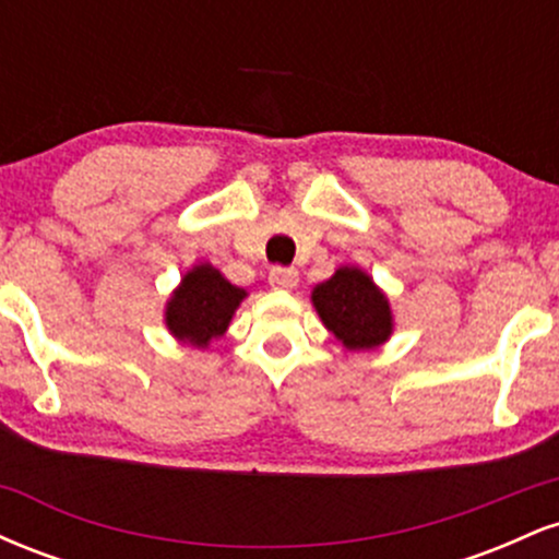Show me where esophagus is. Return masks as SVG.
I'll return each instance as SVG.
<instances>
[{
	"mask_svg": "<svg viewBox=\"0 0 559 559\" xmlns=\"http://www.w3.org/2000/svg\"><path fill=\"white\" fill-rule=\"evenodd\" d=\"M267 281H271L273 288H294L299 284V273L294 267H273Z\"/></svg>",
	"mask_w": 559,
	"mask_h": 559,
	"instance_id": "1",
	"label": "esophagus"
}]
</instances>
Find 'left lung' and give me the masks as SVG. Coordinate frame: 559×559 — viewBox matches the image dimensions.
Listing matches in <instances>:
<instances>
[{
    "label": "left lung",
    "instance_id": "8db88e82",
    "mask_svg": "<svg viewBox=\"0 0 559 559\" xmlns=\"http://www.w3.org/2000/svg\"><path fill=\"white\" fill-rule=\"evenodd\" d=\"M312 305L346 349H373L389 338V301L357 267H338L333 278L316 286Z\"/></svg>",
    "mask_w": 559,
    "mask_h": 559
}]
</instances>
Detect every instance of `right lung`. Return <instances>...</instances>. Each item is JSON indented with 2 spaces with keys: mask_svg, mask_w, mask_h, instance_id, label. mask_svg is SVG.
Wrapping results in <instances>:
<instances>
[{
  "mask_svg": "<svg viewBox=\"0 0 559 559\" xmlns=\"http://www.w3.org/2000/svg\"><path fill=\"white\" fill-rule=\"evenodd\" d=\"M247 297L243 288L230 286L213 265H199L183 278L168 301V329L173 336L194 346H207L228 329L239 301Z\"/></svg>",
  "mask_w": 559,
  "mask_h": 559,
  "instance_id": "1",
  "label": "right lung"
}]
</instances>
